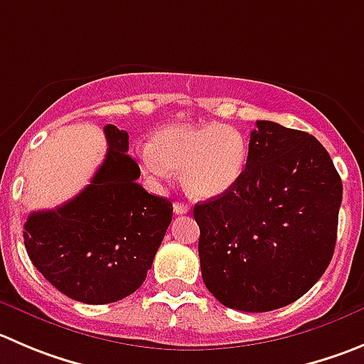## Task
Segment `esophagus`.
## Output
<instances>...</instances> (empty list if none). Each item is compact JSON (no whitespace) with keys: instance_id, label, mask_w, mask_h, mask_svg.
<instances>
[{"instance_id":"esophagus-1","label":"esophagus","mask_w":364,"mask_h":364,"mask_svg":"<svg viewBox=\"0 0 364 364\" xmlns=\"http://www.w3.org/2000/svg\"><path fill=\"white\" fill-rule=\"evenodd\" d=\"M173 210H175V214H186L189 213V205L184 202H175L173 203Z\"/></svg>"}]
</instances>
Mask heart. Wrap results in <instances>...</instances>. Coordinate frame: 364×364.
I'll use <instances>...</instances> for the list:
<instances>
[{"instance_id": "heart-1", "label": "heart", "mask_w": 364, "mask_h": 364, "mask_svg": "<svg viewBox=\"0 0 364 364\" xmlns=\"http://www.w3.org/2000/svg\"><path fill=\"white\" fill-rule=\"evenodd\" d=\"M139 161L157 178L180 171L193 198H214L230 191L245 175L248 143L228 124H171L154 134L150 146L141 148Z\"/></svg>"}]
</instances>
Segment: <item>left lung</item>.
<instances>
[{
    "instance_id": "left-lung-1",
    "label": "left lung",
    "mask_w": 364,
    "mask_h": 364,
    "mask_svg": "<svg viewBox=\"0 0 364 364\" xmlns=\"http://www.w3.org/2000/svg\"><path fill=\"white\" fill-rule=\"evenodd\" d=\"M341 195L340 175L316 137L257 121L240 182L193 209L207 289L245 313L306 295L334 254Z\"/></svg>"
}]
</instances>
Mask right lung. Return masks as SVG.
I'll use <instances>...</instances> for the list:
<instances>
[{
	"mask_svg": "<svg viewBox=\"0 0 364 364\" xmlns=\"http://www.w3.org/2000/svg\"><path fill=\"white\" fill-rule=\"evenodd\" d=\"M105 161L87 188L24 223V247L44 279L84 304H110L132 295L146 279L171 223L169 200L137 184L141 169L128 151V134L103 128Z\"/></svg>",
	"mask_w": 364,
	"mask_h": 364,
	"instance_id": "add662e5",
	"label": "right lung"
}]
</instances>
